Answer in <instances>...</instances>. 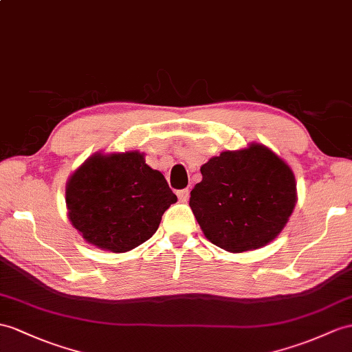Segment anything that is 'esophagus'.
Returning a JSON list of instances; mask_svg holds the SVG:
<instances>
[{"instance_id":"esophagus-1","label":"esophagus","mask_w":352,"mask_h":352,"mask_svg":"<svg viewBox=\"0 0 352 352\" xmlns=\"http://www.w3.org/2000/svg\"><path fill=\"white\" fill-rule=\"evenodd\" d=\"M177 199H179V201L185 203L188 199H190V191H188V190H181V191H177Z\"/></svg>"}]
</instances>
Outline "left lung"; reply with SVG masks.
<instances>
[{
    "mask_svg": "<svg viewBox=\"0 0 352 352\" xmlns=\"http://www.w3.org/2000/svg\"><path fill=\"white\" fill-rule=\"evenodd\" d=\"M200 171L190 206L213 245L228 252L258 250L287 226L297 201L296 177L264 144L221 152Z\"/></svg>",
    "mask_w": 352,
    "mask_h": 352,
    "instance_id": "1",
    "label": "left lung"
}]
</instances>
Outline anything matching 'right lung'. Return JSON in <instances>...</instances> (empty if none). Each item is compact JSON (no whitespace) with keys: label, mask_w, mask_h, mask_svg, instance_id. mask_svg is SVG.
Listing matches in <instances>:
<instances>
[{"label":"right lung","mask_w":352,"mask_h":352,"mask_svg":"<svg viewBox=\"0 0 352 352\" xmlns=\"http://www.w3.org/2000/svg\"><path fill=\"white\" fill-rule=\"evenodd\" d=\"M177 197L139 151L94 153L65 186L68 219L88 243L126 252L146 242Z\"/></svg>","instance_id":"obj_1"}]
</instances>
